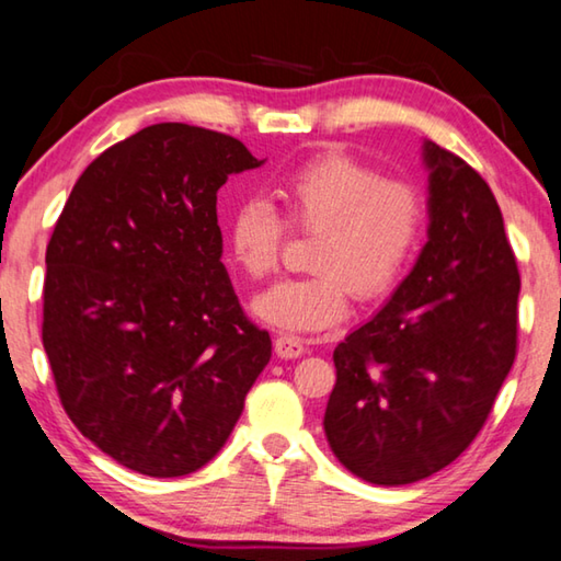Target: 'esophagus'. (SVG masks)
<instances>
[{"label":"esophagus","mask_w":561,"mask_h":561,"mask_svg":"<svg viewBox=\"0 0 561 561\" xmlns=\"http://www.w3.org/2000/svg\"><path fill=\"white\" fill-rule=\"evenodd\" d=\"M274 351H277L279 358H299L304 354V341L299 336L282 334L274 341Z\"/></svg>","instance_id":"34e87169"}]
</instances>
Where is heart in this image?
<instances>
[{"mask_svg":"<svg viewBox=\"0 0 561 561\" xmlns=\"http://www.w3.org/2000/svg\"><path fill=\"white\" fill-rule=\"evenodd\" d=\"M284 220L317 232L309 277L282 279L252 299L254 317L282 331H321L348 314V289L360 301L383 297L421 247L428 207L405 178H383L346 150H327L274 185ZM284 222L260 197L232 213L227 244L252 279L274 272Z\"/></svg>","mask_w":561,"mask_h":561,"instance_id":"obj_1","label":"heart"}]
</instances>
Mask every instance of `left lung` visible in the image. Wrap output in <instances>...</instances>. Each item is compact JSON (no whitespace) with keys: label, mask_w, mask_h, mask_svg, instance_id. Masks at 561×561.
Listing matches in <instances>:
<instances>
[{"label":"left lung","mask_w":561,"mask_h":561,"mask_svg":"<svg viewBox=\"0 0 561 561\" xmlns=\"http://www.w3.org/2000/svg\"><path fill=\"white\" fill-rule=\"evenodd\" d=\"M428 242L386 307L334 348L324 433L374 485L443 470L485 425L517 354L519 272L480 173L423 140Z\"/></svg>","instance_id":"left-lung-1"}]
</instances>
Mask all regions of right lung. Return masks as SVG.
<instances>
[{"label": "right lung", "instance_id": "right-lung-1", "mask_svg": "<svg viewBox=\"0 0 561 561\" xmlns=\"http://www.w3.org/2000/svg\"><path fill=\"white\" fill-rule=\"evenodd\" d=\"M225 133L156 123L76 180L46 247L42 341L64 411L123 468L210 462L272 356L222 264L217 190L260 168Z\"/></svg>", "mask_w": 561, "mask_h": 561}]
</instances>
